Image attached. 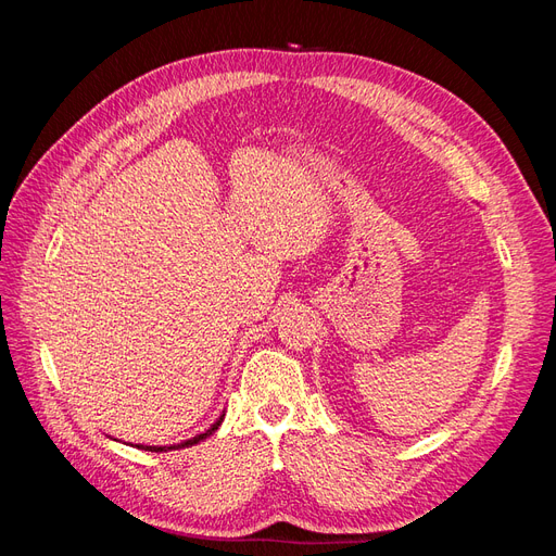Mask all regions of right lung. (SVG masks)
<instances>
[{"instance_id":"obj_1","label":"right lung","mask_w":556,"mask_h":556,"mask_svg":"<svg viewBox=\"0 0 556 556\" xmlns=\"http://www.w3.org/2000/svg\"><path fill=\"white\" fill-rule=\"evenodd\" d=\"M223 419L225 417H220V419H217V422L206 431V433H199V435H194V439H190V441H185V443H180V445H172L169 450H178V447H190V445H197L199 441H204L206 439V435H211L217 427H220V422H223ZM137 447H141V450H148V452H162V450H166V447H155V445H137Z\"/></svg>"}]
</instances>
